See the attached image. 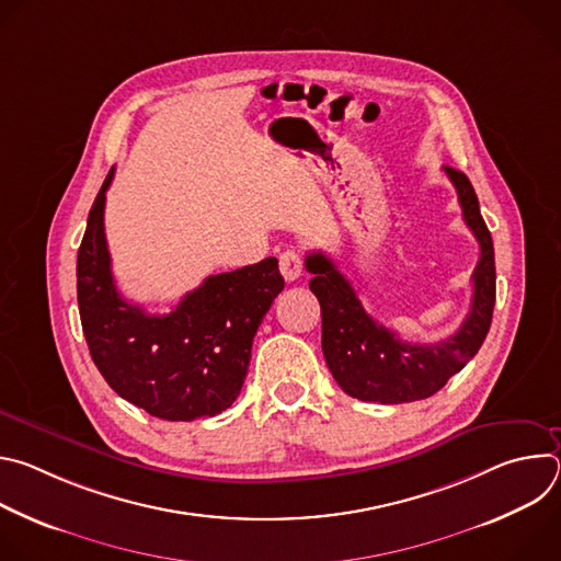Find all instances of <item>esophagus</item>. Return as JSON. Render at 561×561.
I'll return each instance as SVG.
<instances>
[{
  "mask_svg": "<svg viewBox=\"0 0 561 561\" xmlns=\"http://www.w3.org/2000/svg\"><path fill=\"white\" fill-rule=\"evenodd\" d=\"M301 268H304V262L297 251H286L279 255V273L286 282H295L301 275Z\"/></svg>",
  "mask_w": 561,
  "mask_h": 561,
  "instance_id": "34e87169",
  "label": "esophagus"
}]
</instances>
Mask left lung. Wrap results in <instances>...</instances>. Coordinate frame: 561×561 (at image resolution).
<instances>
[{
    "mask_svg": "<svg viewBox=\"0 0 561 561\" xmlns=\"http://www.w3.org/2000/svg\"><path fill=\"white\" fill-rule=\"evenodd\" d=\"M457 191L461 217L479 242L472 273V301L463 324L448 340L409 344L366 312L351 282L324 253H308V282L322 306V351L342 390L362 402L407 404L435 394L482 348L495 306V251L479 213L472 184L461 171L444 167Z\"/></svg>",
    "mask_w": 561,
    "mask_h": 561,
    "instance_id": "8db88e82",
    "label": "left lung"
}]
</instances>
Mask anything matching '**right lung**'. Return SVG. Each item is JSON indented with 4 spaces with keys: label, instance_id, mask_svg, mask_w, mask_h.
Listing matches in <instances>:
<instances>
[{
    "label": "right lung",
    "instance_id": "obj_1",
    "mask_svg": "<svg viewBox=\"0 0 561 561\" xmlns=\"http://www.w3.org/2000/svg\"><path fill=\"white\" fill-rule=\"evenodd\" d=\"M108 173L77 253V304L91 357L108 386L148 415L193 422L226 411L247 379L253 337L284 288L277 260L210 275L169 314L126 301L104 232Z\"/></svg>",
    "mask_w": 561,
    "mask_h": 561
}]
</instances>
